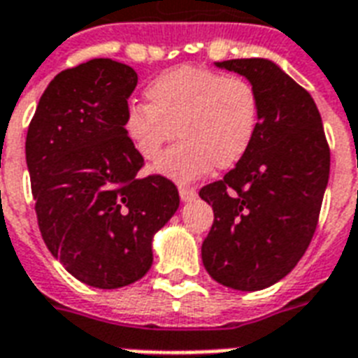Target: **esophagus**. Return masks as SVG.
I'll use <instances>...</instances> for the list:
<instances>
[{
    "instance_id": "34e87169",
    "label": "esophagus",
    "mask_w": 358,
    "mask_h": 358,
    "mask_svg": "<svg viewBox=\"0 0 358 358\" xmlns=\"http://www.w3.org/2000/svg\"><path fill=\"white\" fill-rule=\"evenodd\" d=\"M179 196H181L182 201H190L198 196L196 192V188H190V187H179Z\"/></svg>"
}]
</instances>
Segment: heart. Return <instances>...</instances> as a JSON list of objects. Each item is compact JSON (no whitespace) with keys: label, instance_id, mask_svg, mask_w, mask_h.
Returning a JSON list of instances; mask_svg holds the SVG:
<instances>
[{"label":"heart","instance_id":"1","mask_svg":"<svg viewBox=\"0 0 358 358\" xmlns=\"http://www.w3.org/2000/svg\"><path fill=\"white\" fill-rule=\"evenodd\" d=\"M148 106L124 113L123 130L140 159L153 162L176 135L182 140L155 170L176 182H190L234 168L256 140L259 96L250 82L199 66H176L145 87Z\"/></svg>","mask_w":358,"mask_h":358}]
</instances>
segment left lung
<instances>
[{"label": "left lung", "instance_id": "obj_1", "mask_svg": "<svg viewBox=\"0 0 358 358\" xmlns=\"http://www.w3.org/2000/svg\"><path fill=\"white\" fill-rule=\"evenodd\" d=\"M217 66L254 85L259 124L245 159L199 190L215 213L201 259L218 284L257 292L292 273L308 248L331 149L314 99L273 61L229 59Z\"/></svg>", "mask_w": 358, "mask_h": 358}]
</instances>
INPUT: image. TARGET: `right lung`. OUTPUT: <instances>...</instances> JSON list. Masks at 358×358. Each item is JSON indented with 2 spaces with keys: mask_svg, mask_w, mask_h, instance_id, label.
Segmentation results:
<instances>
[{
  "mask_svg": "<svg viewBox=\"0 0 358 358\" xmlns=\"http://www.w3.org/2000/svg\"><path fill=\"white\" fill-rule=\"evenodd\" d=\"M138 74L91 59L55 76L26 138L35 213L44 243L74 278L99 289L140 280L153 265V235L179 207L162 176L140 177L123 130Z\"/></svg>",
  "mask_w": 358,
  "mask_h": 358,
  "instance_id": "1",
  "label": "right lung"
}]
</instances>
